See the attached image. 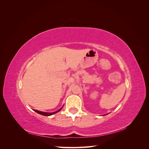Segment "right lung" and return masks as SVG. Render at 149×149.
Here are the masks:
<instances>
[{
	"label": "right lung",
	"mask_w": 149,
	"mask_h": 149,
	"mask_svg": "<svg viewBox=\"0 0 149 149\" xmlns=\"http://www.w3.org/2000/svg\"><path fill=\"white\" fill-rule=\"evenodd\" d=\"M62 107L61 108V109H60L59 110H58V111H55V112H45L39 111H37V110H35V109H33V110H34V111H35L36 112H37V113H38V114H41V115L45 116H52V115H53V114H55V113H56V112H59L60 111H61V109H62Z\"/></svg>",
	"instance_id": "1"
}]
</instances>
